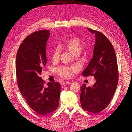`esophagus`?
<instances>
[{"label": "esophagus", "instance_id": "esophagus-1", "mask_svg": "<svg viewBox=\"0 0 132 132\" xmlns=\"http://www.w3.org/2000/svg\"><path fill=\"white\" fill-rule=\"evenodd\" d=\"M71 82H70V81H66V80H64L63 82L62 83V85H68V84H70Z\"/></svg>", "mask_w": 132, "mask_h": 132}]
</instances>
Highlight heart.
Returning a JSON list of instances; mask_svg holds the SVG:
<instances>
[{
	"instance_id": "b5f03b06",
	"label": "heart",
	"mask_w": 132,
	"mask_h": 132,
	"mask_svg": "<svg viewBox=\"0 0 132 132\" xmlns=\"http://www.w3.org/2000/svg\"><path fill=\"white\" fill-rule=\"evenodd\" d=\"M63 48L67 49L74 55L79 54L82 52L83 49V43L79 38L72 37L69 39L62 45ZM59 51L55 49L52 52V60L56 61L58 58ZM75 71L74 68H69V67L62 66L57 69V72L61 77L64 78H70L73 75Z\"/></svg>"
}]
</instances>
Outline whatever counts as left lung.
<instances>
[{"instance_id": "obj_1", "label": "left lung", "mask_w": 132, "mask_h": 132, "mask_svg": "<svg viewBox=\"0 0 132 132\" xmlns=\"http://www.w3.org/2000/svg\"><path fill=\"white\" fill-rule=\"evenodd\" d=\"M95 35L93 57L82 72L84 77L94 76L96 82L80 87L81 106L85 110L96 113L104 110L110 103L119 80L118 66L113 46L107 37L97 30L88 28Z\"/></svg>"}]
</instances>
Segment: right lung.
Returning <instances> with one entry per match:
<instances>
[{
  "label": "right lung",
  "instance_id": "right-lung-1",
  "mask_svg": "<svg viewBox=\"0 0 132 132\" xmlns=\"http://www.w3.org/2000/svg\"><path fill=\"white\" fill-rule=\"evenodd\" d=\"M49 30L33 32L24 39L17 52L16 73L19 90L27 103L40 115L54 112L58 107L61 85L49 82L39 75L47 62L46 46Z\"/></svg>",
  "mask_w": 132,
  "mask_h": 132
}]
</instances>
